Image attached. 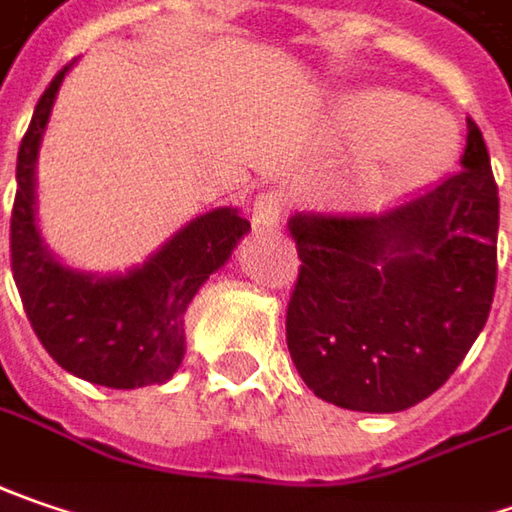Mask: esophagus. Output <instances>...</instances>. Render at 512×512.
Wrapping results in <instances>:
<instances>
[{
    "label": "esophagus",
    "instance_id": "34e87169",
    "mask_svg": "<svg viewBox=\"0 0 512 512\" xmlns=\"http://www.w3.org/2000/svg\"><path fill=\"white\" fill-rule=\"evenodd\" d=\"M285 213V201L279 192H262L256 201H253V210H250V221H253V230L259 233H273L282 221Z\"/></svg>",
    "mask_w": 512,
    "mask_h": 512
}]
</instances>
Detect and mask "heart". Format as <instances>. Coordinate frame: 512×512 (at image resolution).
Instances as JSON below:
<instances>
[{
	"mask_svg": "<svg viewBox=\"0 0 512 512\" xmlns=\"http://www.w3.org/2000/svg\"><path fill=\"white\" fill-rule=\"evenodd\" d=\"M345 138L374 141L371 178L383 187H412L447 167L458 146V123L444 109L418 106L400 91L351 94L337 112Z\"/></svg>",
	"mask_w": 512,
	"mask_h": 512,
	"instance_id": "obj_1",
	"label": "heart"
}]
</instances>
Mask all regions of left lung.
I'll return each mask as SVG.
<instances>
[{"instance_id": "1", "label": "left lung", "mask_w": 512, "mask_h": 512, "mask_svg": "<svg viewBox=\"0 0 512 512\" xmlns=\"http://www.w3.org/2000/svg\"><path fill=\"white\" fill-rule=\"evenodd\" d=\"M288 351L305 386L354 412L438 392L490 317L499 187L467 117L461 169L380 216L296 213Z\"/></svg>"}]
</instances>
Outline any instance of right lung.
Segmentation results:
<instances>
[{
  "mask_svg": "<svg viewBox=\"0 0 512 512\" xmlns=\"http://www.w3.org/2000/svg\"><path fill=\"white\" fill-rule=\"evenodd\" d=\"M68 63L42 91L16 158L11 270L25 314L65 371L109 389L167 383L184 360V314L233 253L250 221L218 207L184 224L143 265L94 276L65 268L37 227V155Z\"/></svg>",
  "mask_w": 512,
  "mask_h": 512,
  "instance_id": "1",
  "label": "right lung"
}]
</instances>
